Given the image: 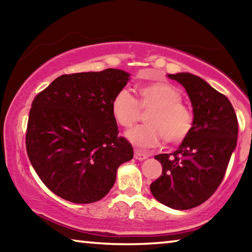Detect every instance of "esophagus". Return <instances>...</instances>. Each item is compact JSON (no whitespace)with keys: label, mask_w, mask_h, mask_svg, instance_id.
Segmentation results:
<instances>
[{"label":"esophagus","mask_w":252,"mask_h":252,"mask_svg":"<svg viewBox=\"0 0 252 252\" xmlns=\"http://www.w3.org/2000/svg\"><path fill=\"white\" fill-rule=\"evenodd\" d=\"M134 158H135L136 160H139V161H143V160L147 159L148 155H146V153H143L141 151H135L134 152Z\"/></svg>","instance_id":"34e87169"}]
</instances>
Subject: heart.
I'll use <instances>...</instances> for the list:
<instances>
[{"mask_svg": "<svg viewBox=\"0 0 252 252\" xmlns=\"http://www.w3.org/2000/svg\"><path fill=\"white\" fill-rule=\"evenodd\" d=\"M139 100L121 90L112 101V114L118 125L131 127L139 121L141 110L148 111V125L136 126L126 133L129 141L140 149L159 146L162 139L169 144L182 142L192 130L193 114L181 102V94L167 83L155 82L138 89Z\"/></svg>", "mask_w": 252, "mask_h": 252, "instance_id": "1", "label": "heart"}]
</instances>
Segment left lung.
<instances>
[{"label": "left lung", "mask_w": 252, "mask_h": 252, "mask_svg": "<svg viewBox=\"0 0 252 252\" xmlns=\"http://www.w3.org/2000/svg\"><path fill=\"white\" fill-rule=\"evenodd\" d=\"M189 95L193 126L180 147L155 159L162 174L150 190L158 201L176 210L198 207L215 193L237 146L238 121L231 102L199 76L168 74Z\"/></svg>", "instance_id": "1"}]
</instances>
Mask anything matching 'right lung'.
Instances as JSON below:
<instances>
[{
  "mask_svg": "<svg viewBox=\"0 0 252 252\" xmlns=\"http://www.w3.org/2000/svg\"><path fill=\"white\" fill-rule=\"evenodd\" d=\"M130 80L118 69L59 76L32 102L27 130L30 162L42 182L73 203L99 201L117 170L133 158L112 114V101Z\"/></svg>",
  "mask_w": 252,
  "mask_h": 252,
  "instance_id": "1",
  "label": "right lung"
}]
</instances>
